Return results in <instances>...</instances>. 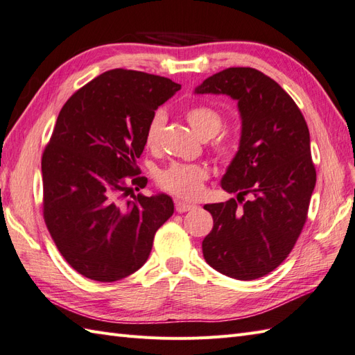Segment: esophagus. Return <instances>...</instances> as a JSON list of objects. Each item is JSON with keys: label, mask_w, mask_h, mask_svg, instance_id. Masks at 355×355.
Returning <instances> with one entry per match:
<instances>
[{"label": "esophagus", "mask_w": 355, "mask_h": 355, "mask_svg": "<svg viewBox=\"0 0 355 355\" xmlns=\"http://www.w3.org/2000/svg\"><path fill=\"white\" fill-rule=\"evenodd\" d=\"M175 207H176V211L178 212H187V211H191V209H194V205H191V203H187V202H184V200H176L175 202Z\"/></svg>", "instance_id": "34e87169"}]
</instances>
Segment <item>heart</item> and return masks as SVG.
<instances>
[{
    "label": "heart",
    "instance_id": "obj_1",
    "mask_svg": "<svg viewBox=\"0 0 355 355\" xmlns=\"http://www.w3.org/2000/svg\"><path fill=\"white\" fill-rule=\"evenodd\" d=\"M185 117L193 131L203 140L215 137L224 126V117L221 112L209 105L191 107L187 110ZM164 125H166V114L162 111H157L152 116L144 135V143L149 149L158 148ZM214 150L224 159L230 158L233 153L230 143L226 140H220L215 144ZM206 179L207 170L198 164L173 162L167 168L158 173V184L167 191L184 198H197L200 196Z\"/></svg>",
    "mask_w": 355,
    "mask_h": 355
}]
</instances>
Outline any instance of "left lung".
I'll return each mask as SVG.
<instances>
[{
    "label": "left lung",
    "instance_id": "8db88e82",
    "mask_svg": "<svg viewBox=\"0 0 355 355\" xmlns=\"http://www.w3.org/2000/svg\"><path fill=\"white\" fill-rule=\"evenodd\" d=\"M196 93L227 94L243 120L239 149L221 179L236 198L205 205L214 218L205 261L236 280L263 277L288 257L307 220L316 184L307 123L289 94L253 67L224 69Z\"/></svg>",
    "mask_w": 355,
    "mask_h": 355
}]
</instances>
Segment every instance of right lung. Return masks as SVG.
I'll return each mask as SVG.
<instances>
[{
    "label": "right lung",
    "mask_w": 355,
    "mask_h": 355,
    "mask_svg": "<svg viewBox=\"0 0 355 355\" xmlns=\"http://www.w3.org/2000/svg\"><path fill=\"white\" fill-rule=\"evenodd\" d=\"M178 90L168 78L112 69L60 111L42 155L43 218L58 252L84 277L116 282L140 270L173 215L170 196L134 189L148 184L137 167L146 129Z\"/></svg>",
    "instance_id": "1"
}]
</instances>
